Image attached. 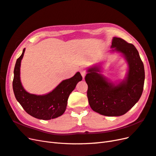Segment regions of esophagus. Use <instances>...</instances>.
Instances as JSON below:
<instances>
[{
    "mask_svg": "<svg viewBox=\"0 0 156 156\" xmlns=\"http://www.w3.org/2000/svg\"><path fill=\"white\" fill-rule=\"evenodd\" d=\"M80 72L82 76V78H84L86 76V70H84L83 69H81L80 70Z\"/></svg>",
    "mask_w": 156,
    "mask_h": 156,
    "instance_id": "1",
    "label": "esophagus"
}]
</instances>
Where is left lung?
<instances>
[{
    "label": "left lung",
    "mask_w": 156,
    "mask_h": 156,
    "mask_svg": "<svg viewBox=\"0 0 156 156\" xmlns=\"http://www.w3.org/2000/svg\"><path fill=\"white\" fill-rule=\"evenodd\" d=\"M111 52L121 53L128 65L126 77L112 82L101 74V63L87 70L85 80L88 86L87 95L91 109L106 116H119L127 112L140 98L145 73L139 51L132 44L114 37Z\"/></svg>",
    "instance_id": "1"
}]
</instances>
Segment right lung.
<instances>
[{
    "instance_id": "right-lung-1",
    "label": "right lung",
    "mask_w": 156,
    "mask_h": 156,
    "mask_svg": "<svg viewBox=\"0 0 156 156\" xmlns=\"http://www.w3.org/2000/svg\"><path fill=\"white\" fill-rule=\"evenodd\" d=\"M25 51L24 48L22 54L16 61L14 70L13 90L17 101L27 113L35 118L49 120L60 116L66 110L70 93L78 82L82 80L80 73L77 72L72 78L63 80L47 94H31L25 90L20 79L21 62Z\"/></svg>"
}]
</instances>
